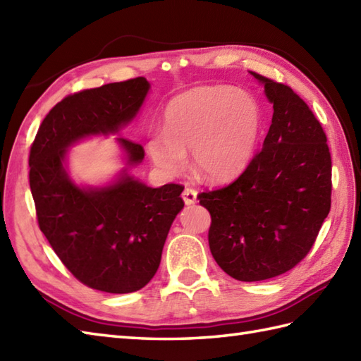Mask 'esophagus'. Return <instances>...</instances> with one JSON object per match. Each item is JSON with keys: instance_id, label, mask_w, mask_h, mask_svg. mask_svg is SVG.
<instances>
[{"instance_id": "obj_1", "label": "esophagus", "mask_w": 361, "mask_h": 361, "mask_svg": "<svg viewBox=\"0 0 361 361\" xmlns=\"http://www.w3.org/2000/svg\"><path fill=\"white\" fill-rule=\"evenodd\" d=\"M183 200L186 204H194L197 202V190L192 188H185L183 190Z\"/></svg>"}]
</instances>
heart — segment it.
Returning <instances> with one entry per match:
<instances>
[{"mask_svg":"<svg viewBox=\"0 0 361 361\" xmlns=\"http://www.w3.org/2000/svg\"><path fill=\"white\" fill-rule=\"evenodd\" d=\"M262 130V110L247 91L198 87L167 104L163 130H152L145 150L161 172L185 171L192 152L195 171L209 181H228L245 171Z\"/></svg>","mask_w":361,"mask_h":361,"instance_id":"obj_1","label":"heart"}]
</instances>
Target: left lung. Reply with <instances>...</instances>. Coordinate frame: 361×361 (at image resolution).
<instances>
[{"instance_id":"1","label":"left lung","mask_w":361,"mask_h":361,"mask_svg":"<svg viewBox=\"0 0 361 361\" xmlns=\"http://www.w3.org/2000/svg\"><path fill=\"white\" fill-rule=\"evenodd\" d=\"M251 74L273 104L262 150L231 185L198 195L211 214L212 257L243 282L276 278L307 256L332 192L331 152L315 114L290 87Z\"/></svg>"}]
</instances>
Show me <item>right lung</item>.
<instances>
[{"mask_svg":"<svg viewBox=\"0 0 361 361\" xmlns=\"http://www.w3.org/2000/svg\"><path fill=\"white\" fill-rule=\"evenodd\" d=\"M150 90L144 78L83 90L46 114L29 155L38 226L59 259L85 286L132 293L155 276L169 229L185 202L183 186L149 188L128 173L144 149L116 137L126 167L105 186H79L66 171L68 149L90 136L119 135Z\"/></svg>","mask_w":361,"mask_h":361,"instance_id":"right-lung-1","label":"right lung"}]
</instances>
